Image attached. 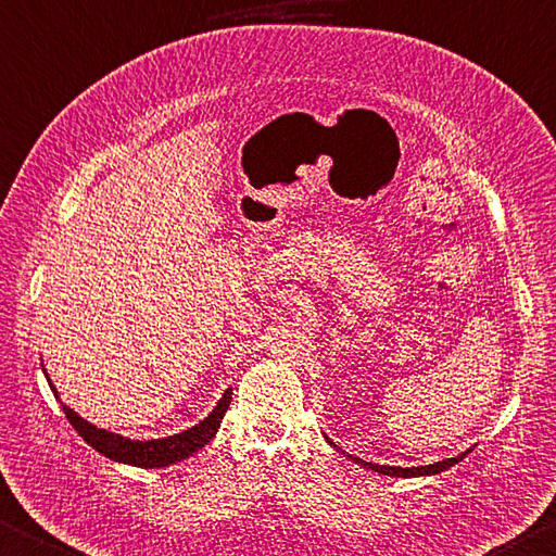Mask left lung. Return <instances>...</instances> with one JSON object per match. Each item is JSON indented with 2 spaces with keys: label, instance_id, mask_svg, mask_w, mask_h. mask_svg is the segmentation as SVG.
I'll return each instance as SVG.
<instances>
[{
  "label": "left lung",
  "instance_id": "1",
  "mask_svg": "<svg viewBox=\"0 0 556 556\" xmlns=\"http://www.w3.org/2000/svg\"><path fill=\"white\" fill-rule=\"evenodd\" d=\"M329 442V440H327ZM332 446H337L334 442H329ZM471 452V450H469ZM469 452H464V454H459V456H452V459H442V462H437V464H427V466H413V469H403V466H383V464H371V462H362V459H356L354 456V462L356 464H362V466H366V469H371V471H378V473H386V476H397V479H410V476H432V473H442V471H446L450 469V466H454V464H459L466 454Z\"/></svg>",
  "mask_w": 556,
  "mask_h": 556
}]
</instances>
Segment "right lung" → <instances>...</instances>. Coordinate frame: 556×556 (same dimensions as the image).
Here are the masks:
<instances>
[{"instance_id":"1","label":"right lung","mask_w":556,"mask_h":556,"mask_svg":"<svg viewBox=\"0 0 556 556\" xmlns=\"http://www.w3.org/2000/svg\"><path fill=\"white\" fill-rule=\"evenodd\" d=\"M48 386H51L53 395L58 397V391L51 383V378H48ZM229 403H231V388L224 391L219 403L214 405V410L204 417L200 425L188 427V430L180 434L163 437V440H149V442L129 440V437L100 430V427H94L92 422L83 420V417L75 410H71L67 405H63V410H65L67 420H71V425L75 427V432L80 434L83 440L92 446V450L104 454L106 459L139 466V469H163V466L182 462V459H188V456H192L194 452H200L202 446L207 444L214 434H217L222 417L229 410Z\"/></svg>"}]
</instances>
